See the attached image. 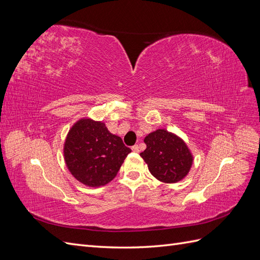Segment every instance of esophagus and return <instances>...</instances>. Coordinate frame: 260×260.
<instances>
[{
    "label": "esophagus",
    "mask_w": 260,
    "mask_h": 260,
    "mask_svg": "<svg viewBox=\"0 0 260 260\" xmlns=\"http://www.w3.org/2000/svg\"><path fill=\"white\" fill-rule=\"evenodd\" d=\"M131 149H132L133 152H136V153H139V152H140V147H139V145H138V144L133 145V146L131 147Z\"/></svg>",
    "instance_id": "obj_1"
}]
</instances>
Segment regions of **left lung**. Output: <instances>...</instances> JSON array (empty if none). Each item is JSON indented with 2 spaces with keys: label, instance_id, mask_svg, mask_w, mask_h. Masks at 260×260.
<instances>
[{
  "label": "left lung",
  "instance_id": "8db88e82",
  "mask_svg": "<svg viewBox=\"0 0 260 260\" xmlns=\"http://www.w3.org/2000/svg\"><path fill=\"white\" fill-rule=\"evenodd\" d=\"M144 143L146 149L140 155L157 180L177 183L186 177L192 167L193 155L180 137L158 129L147 135Z\"/></svg>",
  "mask_w": 260,
  "mask_h": 260
}]
</instances>
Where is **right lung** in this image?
<instances>
[{"instance_id": "right-lung-1", "label": "right lung", "mask_w": 260, "mask_h": 260, "mask_svg": "<svg viewBox=\"0 0 260 260\" xmlns=\"http://www.w3.org/2000/svg\"><path fill=\"white\" fill-rule=\"evenodd\" d=\"M130 152L121 138L109 132L104 122L90 118H81L70 128L64 144V158L70 174L91 187L111 182Z\"/></svg>"}]
</instances>
